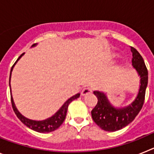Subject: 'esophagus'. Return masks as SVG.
I'll return each instance as SVG.
<instances>
[{
    "mask_svg": "<svg viewBox=\"0 0 154 154\" xmlns=\"http://www.w3.org/2000/svg\"><path fill=\"white\" fill-rule=\"evenodd\" d=\"M92 89L89 88V87H87V88H84V89L82 90V96H86V95L92 93Z\"/></svg>",
    "mask_w": 154,
    "mask_h": 154,
    "instance_id": "1",
    "label": "esophagus"
}]
</instances>
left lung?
<instances>
[{
	"instance_id": "left-lung-1",
	"label": "left lung",
	"mask_w": 154,
	"mask_h": 154,
	"mask_svg": "<svg viewBox=\"0 0 154 154\" xmlns=\"http://www.w3.org/2000/svg\"><path fill=\"white\" fill-rule=\"evenodd\" d=\"M130 49L133 53L132 64L141 77L140 88L134 102L126 108L116 109L110 105L104 94L98 91L94 92L98 102L91 112L92 117L94 122L105 131H116L130 124L138 115L144 103L148 83V71L138 51L132 46Z\"/></svg>"
}]
</instances>
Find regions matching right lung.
Returning <instances> with one entry per match:
<instances>
[{"label": "right lung", "instance_id": "add662e5", "mask_svg": "<svg viewBox=\"0 0 154 154\" xmlns=\"http://www.w3.org/2000/svg\"><path fill=\"white\" fill-rule=\"evenodd\" d=\"M35 45V44L32 46ZM24 55V53L21 54L20 56L18 57V58L17 59L14 64L12 65L11 69V73H10V78H9V85H10V80H11V71L13 69L14 65H15L16 62L18 61V59L21 58L22 55ZM80 94L78 93L76 94L75 96L71 97L70 99H69L67 101L65 102V104L62 106L60 108V109L58 110V112L55 114V115L51 116V118H48V119H45V120H42V121H35V120H31V119H28L27 118H25L24 116H23L20 112L17 111V108L15 107V105L14 103L13 99H12V96L11 95V105H12V108H13L14 112L16 114V116H17L20 120L24 123L26 126H28V128L31 129V130H35L36 132H38V133H50V132L55 131L58 129L61 125L63 123L64 120L65 119V116H66V113H67V110H68V106L70 104L71 102H72L73 100L76 99L77 98L79 97Z\"/></svg>", "mask_w": 154, "mask_h": 154}]
</instances>
